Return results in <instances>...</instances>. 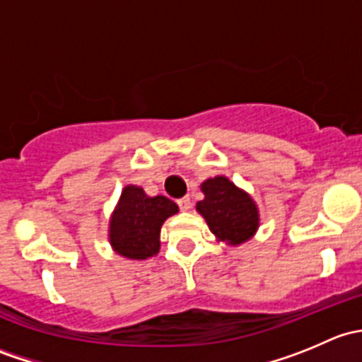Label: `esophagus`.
<instances>
[{
	"label": "esophagus",
	"instance_id": "esophagus-1",
	"mask_svg": "<svg viewBox=\"0 0 362 362\" xmlns=\"http://www.w3.org/2000/svg\"><path fill=\"white\" fill-rule=\"evenodd\" d=\"M178 208H180L182 211H187L189 208H191V198H189V196H184V198H180L178 199Z\"/></svg>",
	"mask_w": 362,
	"mask_h": 362
}]
</instances>
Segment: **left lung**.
Listing matches in <instances>:
<instances>
[{
  "mask_svg": "<svg viewBox=\"0 0 362 362\" xmlns=\"http://www.w3.org/2000/svg\"><path fill=\"white\" fill-rule=\"evenodd\" d=\"M204 199L196 204L210 231L222 242L240 245L247 242L259 226L257 206L247 192L240 191L226 177L203 182Z\"/></svg>",
  "mask_w": 362,
  "mask_h": 362,
  "instance_id": "8db88e82",
  "label": "left lung"
}]
</instances>
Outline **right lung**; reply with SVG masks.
Wrapping results in <instances>:
<instances>
[{
    "label": "right lung",
    "instance_id": "add662e5",
    "mask_svg": "<svg viewBox=\"0 0 362 362\" xmlns=\"http://www.w3.org/2000/svg\"><path fill=\"white\" fill-rule=\"evenodd\" d=\"M178 206L164 196L148 198L141 187L127 185L110 221V243L117 254L147 259L159 252L160 226Z\"/></svg>",
    "mask_w": 362,
    "mask_h": 362
}]
</instances>
